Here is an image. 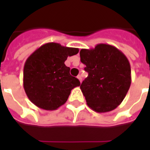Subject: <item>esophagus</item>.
I'll list each match as a JSON object with an SVG mask.
<instances>
[{"instance_id":"1","label":"esophagus","mask_w":150,"mask_h":150,"mask_svg":"<svg viewBox=\"0 0 150 150\" xmlns=\"http://www.w3.org/2000/svg\"><path fill=\"white\" fill-rule=\"evenodd\" d=\"M77 78H78V79H79V81H80V82H82V76H81V75H78V76H77Z\"/></svg>"}]
</instances>
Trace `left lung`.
<instances>
[{
  "instance_id": "1",
  "label": "left lung",
  "mask_w": 150,
  "mask_h": 150,
  "mask_svg": "<svg viewBox=\"0 0 150 150\" xmlns=\"http://www.w3.org/2000/svg\"><path fill=\"white\" fill-rule=\"evenodd\" d=\"M80 60L89 73L80 86L87 105L98 113L115 109L125 99L132 82L128 58L114 46L100 43L93 49L80 50Z\"/></svg>"
}]
</instances>
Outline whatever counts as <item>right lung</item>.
<instances>
[{"instance_id": "add662e5", "label": "right lung", "mask_w": 150, "mask_h": 150, "mask_svg": "<svg viewBox=\"0 0 150 150\" xmlns=\"http://www.w3.org/2000/svg\"><path fill=\"white\" fill-rule=\"evenodd\" d=\"M78 53V48L47 43L27 58L23 86L28 98L36 107L57 110L65 103L71 89L79 86V80L70 75V68L64 64L68 57Z\"/></svg>"}]
</instances>
